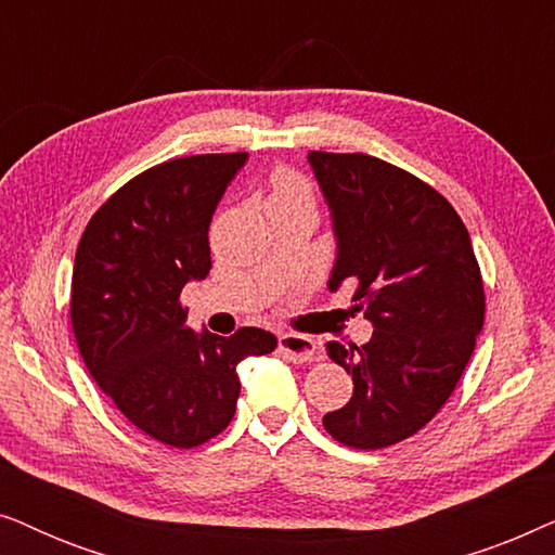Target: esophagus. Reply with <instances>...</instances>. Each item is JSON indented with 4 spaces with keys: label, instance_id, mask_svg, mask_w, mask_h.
<instances>
[{
    "label": "esophagus",
    "instance_id": "obj_1",
    "mask_svg": "<svg viewBox=\"0 0 555 555\" xmlns=\"http://www.w3.org/2000/svg\"><path fill=\"white\" fill-rule=\"evenodd\" d=\"M278 348L283 351L285 359H291L295 363H302V361L313 359L318 346L310 336H300V333H280Z\"/></svg>",
    "mask_w": 555,
    "mask_h": 555
}]
</instances>
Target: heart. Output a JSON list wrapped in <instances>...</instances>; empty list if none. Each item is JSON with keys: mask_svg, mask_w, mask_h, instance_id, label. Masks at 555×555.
Masks as SVG:
<instances>
[{"mask_svg": "<svg viewBox=\"0 0 555 555\" xmlns=\"http://www.w3.org/2000/svg\"><path fill=\"white\" fill-rule=\"evenodd\" d=\"M287 199H310V202H313V192H310L306 179H300L298 173H280V177H275V181H272V194H270L268 204L287 202Z\"/></svg>", "mask_w": 555, "mask_h": 555, "instance_id": "b5f03b06", "label": "heart"}]
</instances>
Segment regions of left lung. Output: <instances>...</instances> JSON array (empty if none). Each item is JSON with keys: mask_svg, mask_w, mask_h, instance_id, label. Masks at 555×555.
<instances>
[{"mask_svg": "<svg viewBox=\"0 0 555 555\" xmlns=\"http://www.w3.org/2000/svg\"><path fill=\"white\" fill-rule=\"evenodd\" d=\"M331 211L328 291L356 285L369 344H328L353 378L346 406L323 416L333 439L382 450L412 437L457 386L485 321L482 278L467 227L442 194L366 154L310 151Z\"/></svg>", "mask_w": 555, "mask_h": 555, "instance_id": "1", "label": "left lung"}]
</instances>
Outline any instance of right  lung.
Listing matches in <instances>:
<instances>
[{
	"label": "right lung",
	"instance_id": "right-lung-1",
	"mask_svg": "<svg viewBox=\"0 0 555 555\" xmlns=\"http://www.w3.org/2000/svg\"><path fill=\"white\" fill-rule=\"evenodd\" d=\"M247 154L173 158L120 186L73 264L70 318L90 376L131 424L192 450L232 422L240 361L275 351L262 328H186L179 295L209 275V224Z\"/></svg>",
	"mask_w": 555,
	"mask_h": 555
}]
</instances>
